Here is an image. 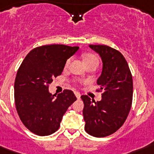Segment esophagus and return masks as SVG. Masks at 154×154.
Instances as JSON below:
<instances>
[{
  "instance_id": "1",
  "label": "esophagus",
  "mask_w": 154,
  "mask_h": 154,
  "mask_svg": "<svg viewBox=\"0 0 154 154\" xmlns=\"http://www.w3.org/2000/svg\"><path fill=\"white\" fill-rule=\"evenodd\" d=\"M75 95L76 98L77 99H80V96H81V94L78 91H75Z\"/></svg>"
}]
</instances>
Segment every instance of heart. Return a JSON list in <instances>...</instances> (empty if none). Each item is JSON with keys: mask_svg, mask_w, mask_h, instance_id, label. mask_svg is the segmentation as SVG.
Wrapping results in <instances>:
<instances>
[{"mask_svg": "<svg viewBox=\"0 0 154 154\" xmlns=\"http://www.w3.org/2000/svg\"><path fill=\"white\" fill-rule=\"evenodd\" d=\"M83 59H84V62L85 63H91V62H97L99 63V58L98 57L93 54H87L83 57ZM69 63H70V59L66 61V63H65V67H67L69 66Z\"/></svg>", "mask_w": 154, "mask_h": 154, "instance_id": "1", "label": "heart"}]
</instances>
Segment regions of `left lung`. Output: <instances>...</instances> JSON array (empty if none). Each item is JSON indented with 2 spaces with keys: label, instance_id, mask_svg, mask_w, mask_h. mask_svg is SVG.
<instances>
[{
  "label": "left lung",
  "instance_id": "1",
  "mask_svg": "<svg viewBox=\"0 0 154 154\" xmlns=\"http://www.w3.org/2000/svg\"><path fill=\"white\" fill-rule=\"evenodd\" d=\"M100 55L103 71L97 80L102 100H91L81 96L84 129L91 136L104 137L112 134L124 125L133 102V77L128 63L120 51L105 45H90Z\"/></svg>",
  "mask_w": 154,
  "mask_h": 154
}]
</instances>
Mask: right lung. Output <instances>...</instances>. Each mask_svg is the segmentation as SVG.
<instances>
[{"instance_id": "right-lung-1", "label": "right lung", "mask_w": 154, "mask_h": 154, "mask_svg": "<svg viewBox=\"0 0 154 154\" xmlns=\"http://www.w3.org/2000/svg\"><path fill=\"white\" fill-rule=\"evenodd\" d=\"M79 46L45 45L33 49L17 72L14 100L19 117L29 130L38 136L55 133L63 116L77 100L71 90L58 96L49 92V84L60 75L66 60Z\"/></svg>"}]
</instances>
